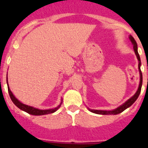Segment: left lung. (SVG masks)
Wrapping results in <instances>:
<instances>
[{
	"label": "left lung",
	"instance_id": "left-lung-1",
	"mask_svg": "<svg viewBox=\"0 0 148 148\" xmlns=\"http://www.w3.org/2000/svg\"><path fill=\"white\" fill-rule=\"evenodd\" d=\"M129 39L130 40L131 43L133 44V49H134V52H135V54L137 57V59L138 61V71H139V74H140V82H139V85H138V90H137L136 92L134 95L132 96L130 99H128L127 101H126L125 103L121 105H120L119 107H118L117 108L114 110H92L88 108L90 112H92V113H96V114H100V115H117L119 113H121V112H123L124 110L127 109V108H130V106L133 104V103L135 102L136 99H138V95L140 94L141 92V89H142V71H141V60H140V56L138 55V47H137V44L136 42L135 39L133 38L132 37L131 35L129 36Z\"/></svg>",
	"mask_w": 148,
	"mask_h": 148
}]
</instances>
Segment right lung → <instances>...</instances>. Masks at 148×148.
Returning <instances> with one entry per match:
<instances>
[{"label":"right lung","mask_w":148,"mask_h":148,"mask_svg":"<svg viewBox=\"0 0 148 148\" xmlns=\"http://www.w3.org/2000/svg\"><path fill=\"white\" fill-rule=\"evenodd\" d=\"M6 83H7L8 86V92H9V94H10V96L11 98V100L12 101V102L15 104V106H17L19 109H21V110L25 111L27 113L31 115H34V116H42V115H47L49 114V113H55L58 108L61 107V103H62V99H61V101L59 105L56 108H53V109H48V110H40L38 109V108H35L32 107V106H29L27 105V104H24L23 103H21L19 100L16 99L15 97V95H13L12 91L10 90V87H9V84H8V80L6 79Z\"/></svg>","instance_id":"right-lung-1"}]
</instances>
